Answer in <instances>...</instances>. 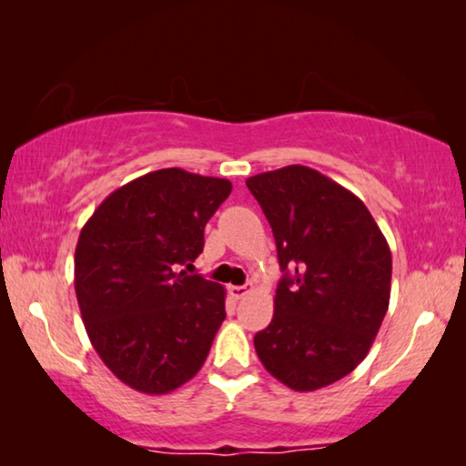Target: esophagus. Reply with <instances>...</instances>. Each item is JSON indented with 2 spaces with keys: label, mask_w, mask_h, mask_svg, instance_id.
Masks as SVG:
<instances>
[{
  "label": "esophagus",
  "mask_w": 466,
  "mask_h": 466,
  "mask_svg": "<svg viewBox=\"0 0 466 466\" xmlns=\"http://www.w3.org/2000/svg\"><path fill=\"white\" fill-rule=\"evenodd\" d=\"M250 289H252V283H247V286H232V288H230V296H232L234 299H242L244 296L248 294Z\"/></svg>",
  "instance_id": "1"
}]
</instances>
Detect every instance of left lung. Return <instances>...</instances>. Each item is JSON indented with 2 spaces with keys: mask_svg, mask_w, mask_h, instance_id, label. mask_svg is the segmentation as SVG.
<instances>
[{
  "mask_svg": "<svg viewBox=\"0 0 466 466\" xmlns=\"http://www.w3.org/2000/svg\"><path fill=\"white\" fill-rule=\"evenodd\" d=\"M247 187L283 271L257 356L288 389L319 390L353 372L374 343L390 299L389 242L360 197L314 168L291 164Z\"/></svg>",
  "mask_w": 466,
  "mask_h": 466,
  "instance_id": "8db88e82",
  "label": "left lung"
}]
</instances>
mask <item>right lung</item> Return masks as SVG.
Listing matches in <instances>:
<instances>
[{"mask_svg":"<svg viewBox=\"0 0 466 466\" xmlns=\"http://www.w3.org/2000/svg\"><path fill=\"white\" fill-rule=\"evenodd\" d=\"M232 191L183 168L147 172L102 201L76 247V296L90 343L123 384L167 394L199 372L226 319V289L187 275Z\"/></svg>","mask_w":466,"mask_h":466,"instance_id":"right-lung-1","label":"right lung"}]
</instances>
